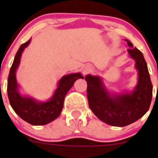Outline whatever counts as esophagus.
<instances>
[{"label": "esophagus", "instance_id": "34e87169", "mask_svg": "<svg viewBox=\"0 0 158 158\" xmlns=\"http://www.w3.org/2000/svg\"><path fill=\"white\" fill-rule=\"evenodd\" d=\"M90 67H89V66H85L82 67V73H84V74H86V73H88L90 72Z\"/></svg>", "mask_w": 158, "mask_h": 158}]
</instances>
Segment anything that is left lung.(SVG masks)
Instances as JSON below:
<instances>
[{"label":"left lung","mask_w":158,"mask_h":158,"mask_svg":"<svg viewBox=\"0 0 158 158\" xmlns=\"http://www.w3.org/2000/svg\"><path fill=\"white\" fill-rule=\"evenodd\" d=\"M129 56L135 62L138 82L131 91L112 92L106 87L102 77L86 75L87 97L92 112L102 122L116 127H124L136 122L148 111L152 99L153 87L148 65L142 52L125 39Z\"/></svg>","instance_id":"8db88e82"}]
</instances>
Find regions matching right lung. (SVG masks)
<instances>
[{
    "label": "right lung",
    "instance_id": "add662e5",
    "mask_svg": "<svg viewBox=\"0 0 158 158\" xmlns=\"http://www.w3.org/2000/svg\"><path fill=\"white\" fill-rule=\"evenodd\" d=\"M30 41L31 38L22 44L16 53L7 79V95L12 109L23 120L33 125H44L60 116L67 92L78 79H84V77L80 73L63 76L57 83L52 96L46 101H39L33 97L22 94L16 73L20 65L22 53Z\"/></svg>",
    "mask_w": 158,
    "mask_h": 158
}]
</instances>
